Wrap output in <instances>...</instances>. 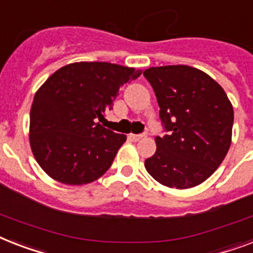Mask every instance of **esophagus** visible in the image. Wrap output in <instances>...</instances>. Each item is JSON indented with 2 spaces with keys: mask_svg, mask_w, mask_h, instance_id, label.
<instances>
[{
  "mask_svg": "<svg viewBox=\"0 0 253 253\" xmlns=\"http://www.w3.org/2000/svg\"><path fill=\"white\" fill-rule=\"evenodd\" d=\"M128 137H130L132 141H139L140 139H143V137H144V133H139V135H136V133H130V135H128Z\"/></svg>",
  "mask_w": 253,
  "mask_h": 253,
  "instance_id": "34e87169",
  "label": "esophagus"
}]
</instances>
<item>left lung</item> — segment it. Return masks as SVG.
Returning a JSON list of instances; mask_svg holds the SVG:
<instances>
[{
	"label": "left lung",
	"mask_w": 253,
	"mask_h": 253,
	"mask_svg": "<svg viewBox=\"0 0 253 253\" xmlns=\"http://www.w3.org/2000/svg\"><path fill=\"white\" fill-rule=\"evenodd\" d=\"M160 106L168 132L145 169L159 183L186 190L214 173L226 157L234 110L223 88L208 74L186 65L149 67L143 73Z\"/></svg>",
	"instance_id": "8db88e82"
}]
</instances>
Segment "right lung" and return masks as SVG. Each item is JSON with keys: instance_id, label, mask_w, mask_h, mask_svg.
I'll return each instance as SVG.
<instances>
[{"instance_id": "add662e5", "label": "right lung", "mask_w": 253, "mask_h": 253, "mask_svg": "<svg viewBox=\"0 0 253 253\" xmlns=\"http://www.w3.org/2000/svg\"><path fill=\"white\" fill-rule=\"evenodd\" d=\"M141 70L109 62H75L57 70L31 106L30 144L41 169L57 182L91 183L108 171L126 135L101 123L122 85Z\"/></svg>"}]
</instances>
